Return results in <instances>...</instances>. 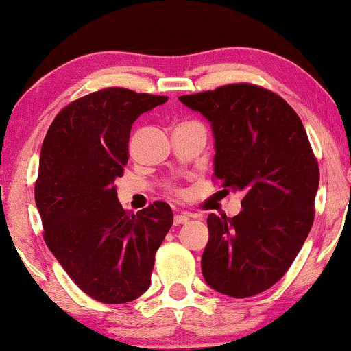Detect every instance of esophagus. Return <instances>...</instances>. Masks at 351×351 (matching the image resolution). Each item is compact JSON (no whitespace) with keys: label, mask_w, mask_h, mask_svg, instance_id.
Returning a JSON list of instances; mask_svg holds the SVG:
<instances>
[{"label":"esophagus","mask_w":351,"mask_h":351,"mask_svg":"<svg viewBox=\"0 0 351 351\" xmlns=\"http://www.w3.org/2000/svg\"><path fill=\"white\" fill-rule=\"evenodd\" d=\"M188 221H189V216L183 215V213H181V215H175V217H173V223H175V226H180V224L188 223Z\"/></svg>","instance_id":"1"}]
</instances>
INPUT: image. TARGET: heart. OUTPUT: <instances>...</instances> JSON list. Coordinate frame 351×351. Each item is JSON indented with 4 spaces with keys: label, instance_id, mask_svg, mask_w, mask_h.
<instances>
[{
    "label": "heart",
    "instance_id": "b5f03b06",
    "mask_svg": "<svg viewBox=\"0 0 351 351\" xmlns=\"http://www.w3.org/2000/svg\"><path fill=\"white\" fill-rule=\"evenodd\" d=\"M170 189H171L173 193H180V188H178V186H175V184H171Z\"/></svg>",
    "mask_w": 351,
    "mask_h": 351
}]
</instances>
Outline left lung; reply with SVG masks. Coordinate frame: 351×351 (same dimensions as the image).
I'll list each match as a JSON object with an SVG mask.
<instances>
[{"label": "left lung", "mask_w": 351, "mask_h": 351, "mask_svg": "<svg viewBox=\"0 0 351 351\" xmlns=\"http://www.w3.org/2000/svg\"><path fill=\"white\" fill-rule=\"evenodd\" d=\"M180 100L213 125V178L244 193L237 216H208L203 277L224 295H257L284 277L312 229L320 170L307 132L280 95L254 84Z\"/></svg>", "instance_id": "left-lung-1"}]
</instances>
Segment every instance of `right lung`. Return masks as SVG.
Segmentation results:
<instances>
[{
	"label": "right lung",
	"mask_w": 351,
	"mask_h": 351,
	"mask_svg": "<svg viewBox=\"0 0 351 351\" xmlns=\"http://www.w3.org/2000/svg\"><path fill=\"white\" fill-rule=\"evenodd\" d=\"M167 100L123 87L92 92L56 115L43 142L34 198L44 241L80 291L102 304H127L150 287L173 224L165 201L134 215L115 189L132 123Z\"/></svg>",
	"instance_id": "obj_1"
}]
</instances>
